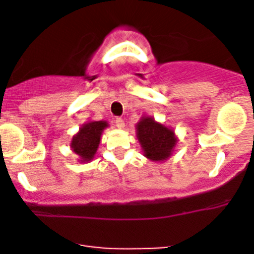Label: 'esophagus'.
Returning a JSON list of instances; mask_svg holds the SVG:
<instances>
[{"instance_id": "esophagus-1", "label": "esophagus", "mask_w": 254, "mask_h": 254, "mask_svg": "<svg viewBox=\"0 0 254 254\" xmlns=\"http://www.w3.org/2000/svg\"><path fill=\"white\" fill-rule=\"evenodd\" d=\"M115 125H117L118 129H124L125 123L122 118H117V119H115Z\"/></svg>"}]
</instances>
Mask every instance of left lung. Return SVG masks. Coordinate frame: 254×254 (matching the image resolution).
I'll list each match as a JSON object with an SVG mask.
<instances>
[{
    "label": "left lung",
    "mask_w": 254,
    "mask_h": 254,
    "mask_svg": "<svg viewBox=\"0 0 254 254\" xmlns=\"http://www.w3.org/2000/svg\"><path fill=\"white\" fill-rule=\"evenodd\" d=\"M136 136L142 147L143 156L155 162L170 158L177 145L175 131L151 117H142L140 119L136 124Z\"/></svg>",
    "instance_id": "8db88e82"
}]
</instances>
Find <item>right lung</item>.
<instances>
[{"instance_id":"1","label":"right lung","mask_w":254,"mask_h":254,"mask_svg":"<svg viewBox=\"0 0 254 254\" xmlns=\"http://www.w3.org/2000/svg\"><path fill=\"white\" fill-rule=\"evenodd\" d=\"M106 127H108V123L103 120L84 123L79 131L72 137L70 146L81 162H89L93 160L101 142L102 131Z\"/></svg>"}]
</instances>
